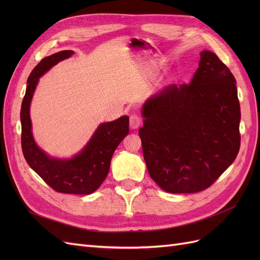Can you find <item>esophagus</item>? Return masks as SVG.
<instances>
[{"mask_svg": "<svg viewBox=\"0 0 260 260\" xmlns=\"http://www.w3.org/2000/svg\"><path fill=\"white\" fill-rule=\"evenodd\" d=\"M141 124V118L137 115L133 114L130 116V128L131 129H138Z\"/></svg>", "mask_w": 260, "mask_h": 260, "instance_id": "esophagus-1", "label": "esophagus"}]
</instances>
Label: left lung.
Masks as SVG:
<instances>
[{
	"label": "left lung",
	"instance_id": "8db88e82",
	"mask_svg": "<svg viewBox=\"0 0 260 260\" xmlns=\"http://www.w3.org/2000/svg\"><path fill=\"white\" fill-rule=\"evenodd\" d=\"M200 55L190 84H170L142 107L139 136L148 174L169 193L205 190L240 149L237 81L215 53Z\"/></svg>",
	"mask_w": 260,
	"mask_h": 260
}]
</instances>
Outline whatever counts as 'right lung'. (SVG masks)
<instances>
[{"instance_id": "right-lung-1", "label": "right lung", "mask_w": 260, "mask_h": 260, "mask_svg": "<svg viewBox=\"0 0 260 260\" xmlns=\"http://www.w3.org/2000/svg\"><path fill=\"white\" fill-rule=\"evenodd\" d=\"M74 51H60L44 57L31 72L20 109L21 148L25 159L53 190L59 193L86 195L95 192L108 175L117 146L129 133V117L101 123L89 142L72 158L51 157L39 147L32 135L30 104L40 77L69 58Z\"/></svg>"}]
</instances>
